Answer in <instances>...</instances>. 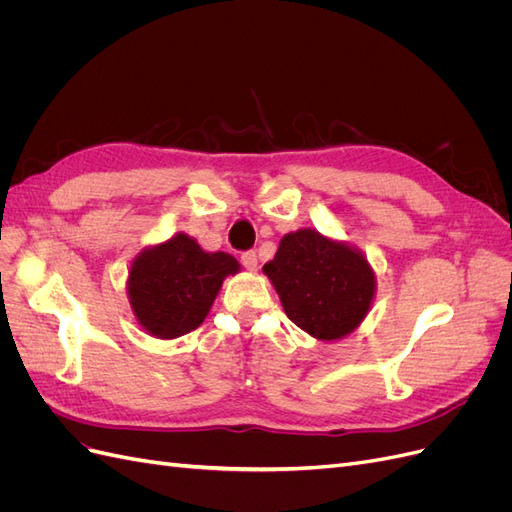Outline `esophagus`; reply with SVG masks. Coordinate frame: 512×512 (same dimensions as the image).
Here are the masks:
<instances>
[{
  "instance_id": "34e87169",
  "label": "esophagus",
  "mask_w": 512,
  "mask_h": 512,
  "mask_svg": "<svg viewBox=\"0 0 512 512\" xmlns=\"http://www.w3.org/2000/svg\"><path fill=\"white\" fill-rule=\"evenodd\" d=\"M241 265H243L247 271H256V267H258V254H256L254 250L243 252V254H241Z\"/></svg>"
}]
</instances>
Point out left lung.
<instances>
[{
  "label": "left lung",
  "mask_w": 512,
  "mask_h": 512,
  "mask_svg": "<svg viewBox=\"0 0 512 512\" xmlns=\"http://www.w3.org/2000/svg\"><path fill=\"white\" fill-rule=\"evenodd\" d=\"M262 271L280 294L286 316L322 342L342 339L359 327L376 294L367 258L312 228L284 235Z\"/></svg>",
  "instance_id": "8db88e82"
}]
</instances>
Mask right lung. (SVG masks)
<instances>
[{
  "label": "right lung",
  "mask_w": 512,
  "mask_h": 512,
  "mask_svg": "<svg viewBox=\"0 0 512 512\" xmlns=\"http://www.w3.org/2000/svg\"><path fill=\"white\" fill-rule=\"evenodd\" d=\"M226 252H205L185 232L143 250L132 260L128 297L141 327L175 339L203 324L224 277L239 271Z\"/></svg>",
  "instance_id": "obj_1"
}]
</instances>
